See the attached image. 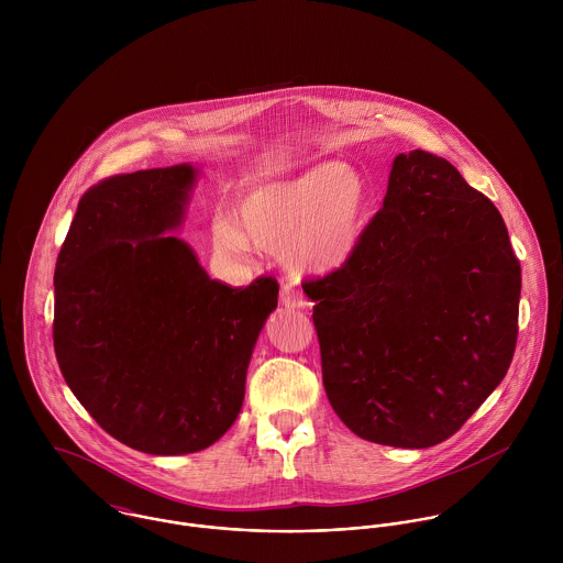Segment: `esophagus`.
I'll list each match as a JSON object with an SVG mask.
<instances>
[{
  "label": "esophagus",
  "instance_id": "obj_1",
  "mask_svg": "<svg viewBox=\"0 0 563 563\" xmlns=\"http://www.w3.org/2000/svg\"><path fill=\"white\" fill-rule=\"evenodd\" d=\"M279 301H282V306H286L290 310H301V308L308 306V299L297 288H292V286H282Z\"/></svg>",
  "mask_w": 563,
  "mask_h": 563
}]
</instances>
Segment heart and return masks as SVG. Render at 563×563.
I'll use <instances>...</instances> for the list:
<instances>
[{
    "label": "heart",
    "instance_id": "obj_1",
    "mask_svg": "<svg viewBox=\"0 0 563 563\" xmlns=\"http://www.w3.org/2000/svg\"><path fill=\"white\" fill-rule=\"evenodd\" d=\"M371 203L360 168L319 162L244 190L232 214L212 221V244L228 260H244L251 246L275 249L295 275H331L360 251Z\"/></svg>",
    "mask_w": 563,
    "mask_h": 563
}]
</instances>
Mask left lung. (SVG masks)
I'll use <instances>...</instances> for the list:
<instances>
[{
    "mask_svg": "<svg viewBox=\"0 0 563 563\" xmlns=\"http://www.w3.org/2000/svg\"><path fill=\"white\" fill-rule=\"evenodd\" d=\"M520 284L494 203L451 162L399 154L355 257L303 286L338 418L397 449L451 438L511 364Z\"/></svg>",
    "mask_w": 563,
    "mask_h": 563,
    "instance_id": "left-lung-1",
    "label": "left lung"
}]
</instances>
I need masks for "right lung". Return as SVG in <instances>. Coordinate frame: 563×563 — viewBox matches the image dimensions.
<instances>
[{
	"label": "right lung",
	"instance_id": "obj_1",
	"mask_svg": "<svg viewBox=\"0 0 563 563\" xmlns=\"http://www.w3.org/2000/svg\"><path fill=\"white\" fill-rule=\"evenodd\" d=\"M201 175L188 162L110 177L78 203L54 273V349L84 409L150 455L214 444L244 401L279 286L210 279L175 236Z\"/></svg>",
	"mask_w": 563,
	"mask_h": 563
}]
</instances>
